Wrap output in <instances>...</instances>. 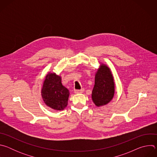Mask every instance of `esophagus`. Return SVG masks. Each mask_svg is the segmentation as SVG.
<instances>
[{
	"instance_id": "34e87169",
	"label": "esophagus",
	"mask_w": 157,
	"mask_h": 157,
	"mask_svg": "<svg viewBox=\"0 0 157 157\" xmlns=\"http://www.w3.org/2000/svg\"><path fill=\"white\" fill-rule=\"evenodd\" d=\"M84 91V89H76L75 90V93L76 94H79V93H82Z\"/></svg>"
}]
</instances>
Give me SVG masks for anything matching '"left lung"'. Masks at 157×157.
<instances>
[{"instance_id": "8db88e82", "label": "left lung", "mask_w": 157, "mask_h": 157, "mask_svg": "<svg viewBox=\"0 0 157 157\" xmlns=\"http://www.w3.org/2000/svg\"><path fill=\"white\" fill-rule=\"evenodd\" d=\"M114 83L110 69L101 64L95 76V84L92 91V99L97 106L108 104L113 98Z\"/></svg>"}]
</instances>
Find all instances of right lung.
<instances>
[{
	"mask_svg": "<svg viewBox=\"0 0 157 157\" xmlns=\"http://www.w3.org/2000/svg\"><path fill=\"white\" fill-rule=\"evenodd\" d=\"M69 95L68 89L63 86L60 76L55 73L47 75L41 89V96L47 105L55 110H63L68 104Z\"/></svg>",
	"mask_w": 157,
	"mask_h": 157,
	"instance_id": "add662e5",
	"label": "right lung"
}]
</instances>
